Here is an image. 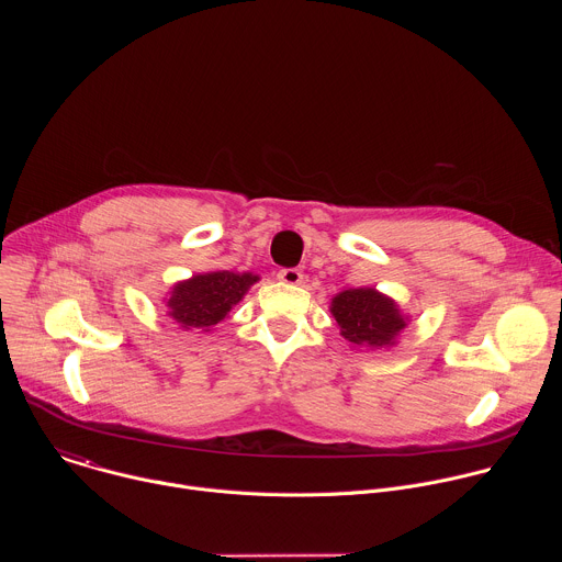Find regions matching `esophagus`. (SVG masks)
I'll list each match as a JSON object with an SVG mask.
<instances>
[{
    "label": "esophagus",
    "instance_id": "1",
    "mask_svg": "<svg viewBox=\"0 0 562 562\" xmlns=\"http://www.w3.org/2000/svg\"><path fill=\"white\" fill-rule=\"evenodd\" d=\"M278 280L282 282V284H300L302 282V273L297 271V269H282L280 273H278Z\"/></svg>",
    "mask_w": 562,
    "mask_h": 562
}]
</instances>
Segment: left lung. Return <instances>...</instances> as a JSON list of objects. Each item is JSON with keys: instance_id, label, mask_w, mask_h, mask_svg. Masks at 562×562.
Instances as JSON below:
<instances>
[{"instance_id": "8db88e82", "label": "left lung", "mask_w": 562, "mask_h": 562, "mask_svg": "<svg viewBox=\"0 0 562 562\" xmlns=\"http://www.w3.org/2000/svg\"><path fill=\"white\" fill-rule=\"evenodd\" d=\"M342 338L353 349H389L409 325V315L400 304L373 286L345 289L331 297L329 306Z\"/></svg>"}]
</instances>
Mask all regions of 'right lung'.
I'll list each match as a JSON object with an SVG mask.
<instances>
[{
  "label": "right lung",
  "instance_id": "right-lung-1",
  "mask_svg": "<svg viewBox=\"0 0 562 562\" xmlns=\"http://www.w3.org/2000/svg\"><path fill=\"white\" fill-rule=\"evenodd\" d=\"M260 282L258 273L245 271H206L195 273L189 280H180L171 286L165 297L167 315L182 331L200 329L213 331L215 325L224 323L231 308L243 302L249 289Z\"/></svg>",
  "mask_w": 562,
  "mask_h": 562
}]
</instances>
